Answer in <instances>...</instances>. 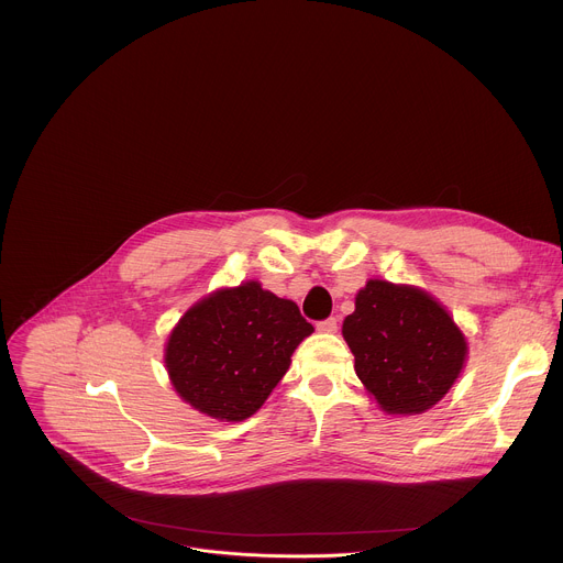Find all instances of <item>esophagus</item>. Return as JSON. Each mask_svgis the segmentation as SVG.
<instances>
[{
	"label": "esophagus",
	"mask_w": 563,
	"mask_h": 563,
	"mask_svg": "<svg viewBox=\"0 0 563 563\" xmlns=\"http://www.w3.org/2000/svg\"><path fill=\"white\" fill-rule=\"evenodd\" d=\"M316 330L323 332V334H334V332L339 330V320H336L334 316H330V318H325V320H318Z\"/></svg>",
	"instance_id": "esophagus-1"
}]
</instances>
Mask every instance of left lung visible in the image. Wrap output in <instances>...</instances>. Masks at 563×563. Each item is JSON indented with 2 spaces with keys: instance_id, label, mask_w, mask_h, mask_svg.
Returning <instances> with one entry per match:
<instances>
[{
  "instance_id": "left-lung-1",
  "label": "left lung",
  "mask_w": 563,
  "mask_h": 563,
  "mask_svg": "<svg viewBox=\"0 0 563 563\" xmlns=\"http://www.w3.org/2000/svg\"><path fill=\"white\" fill-rule=\"evenodd\" d=\"M356 376L389 415H421L456 380L465 339L426 291L369 280L343 323Z\"/></svg>"
}]
</instances>
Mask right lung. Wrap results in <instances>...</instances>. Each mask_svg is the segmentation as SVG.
<instances>
[{
  "label": "right lung",
  "mask_w": 563,
  "mask_h": 563,
  "mask_svg": "<svg viewBox=\"0 0 563 563\" xmlns=\"http://www.w3.org/2000/svg\"><path fill=\"white\" fill-rule=\"evenodd\" d=\"M311 332L296 302L252 280L194 305L169 336L165 363L198 412L243 421L265 404Z\"/></svg>",
  "instance_id": "obj_1"
}]
</instances>
